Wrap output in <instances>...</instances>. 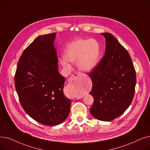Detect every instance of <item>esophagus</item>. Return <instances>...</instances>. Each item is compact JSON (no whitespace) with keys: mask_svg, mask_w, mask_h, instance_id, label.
I'll return each mask as SVG.
<instances>
[{"mask_svg":"<svg viewBox=\"0 0 150 150\" xmlns=\"http://www.w3.org/2000/svg\"><path fill=\"white\" fill-rule=\"evenodd\" d=\"M80 75V74H78V73H77V74H75V75H73L72 76H71L69 80V81L72 80L74 79V77H78V76H79Z\"/></svg>","mask_w":150,"mask_h":150,"instance_id":"esophagus-1","label":"esophagus"}]
</instances>
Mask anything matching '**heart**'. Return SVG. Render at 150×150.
Segmentation results:
<instances>
[{
    "instance_id": "obj_1",
    "label": "heart",
    "mask_w": 150,
    "mask_h": 150,
    "mask_svg": "<svg viewBox=\"0 0 150 150\" xmlns=\"http://www.w3.org/2000/svg\"><path fill=\"white\" fill-rule=\"evenodd\" d=\"M100 55L99 44L91 39H79L70 43L64 51V57L60 59L64 67H69V62H75L83 71H91L98 64Z\"/></svg>"
}]
</instances>
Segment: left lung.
<instances>
[{"label": "left lung", "instance_id": "1", "mask_svg": "<svg viewBox=\"0 0 150 150\" xmlns=\"http://www.w3.org/2000/svg\"><path fill=\"white\" fill-rule=\"evenodd\" d=\"M101 35L105 38V55L88 74L93 81L89 94L94 97L90 113L97 120L110 121L121 116L131 105L136 74L127 51L112 34Z\"/></svg>", "mask_w": 150, "mask_h": 150}]
</instances>
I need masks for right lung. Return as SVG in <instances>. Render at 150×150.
<instances>
[{
	"label": "right lung",
	"mask_w": 150,
	"mask_h": 150,
	"mask_svg": "<svg viewBox=\"0 0 150 150\" xmlns=\"http://www.w3.org/2000/svg\"><path fill=\"white\" fill-rule=\"evenodd\" d=\"M56 36L52 33L37 37L23 51L15 76L24 111L47 126H56L66 120L71 104L63 92L66 80L58 71Z\"/></svg>",
	"instance_id": "add662e5"
}]
</instances>
